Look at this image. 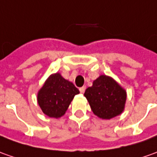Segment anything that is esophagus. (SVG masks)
I'll return each mask as SVG.
<instances>
[{"instance_id":"obj_1","label":"esophagus","mask_w":157,"mask_h":157,"mask_svg":"<svg viewBox=\"0 0 157 157\" xmlns=\"http://www.w3.org/2000/svg\"><path fill=\"white\" fill-rule=\"evenodd\" d=\"M79 90H80V92L82 94V93L85 92V90H86V87H85V86H83V87H80V88H79Z\"/></svg>"}]
</instances>
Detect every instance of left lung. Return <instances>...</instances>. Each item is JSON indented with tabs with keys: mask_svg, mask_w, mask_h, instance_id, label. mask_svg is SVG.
Segmentation results:
<instances>
[{
	"mask_svg": "<svg viewBox=\"0 0 157 157\" xmlns=\"http://www.w3.org/2000/svg\"><path fill=\"white\" fill-rule=\"evenodd\" d=\"M93 113L103 119H110L123 112L126 92L113 78L101 75L84 93Z\"/></svg>",
	"mask_w": 157,
	"mask_h": 157,
	"instance_id": "left-lung-1",
	"label": "left lung"
}]
</instances>
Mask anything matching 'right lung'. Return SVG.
Listing matches in <instances>:
<instances>
[{
    "mask_svg": "<svg viewBox=\"0 0 157 157\" xmlns=\"http://www.w3.org/2000/svg\"><path fill=\"white\" fill-rule=\"evenodd\" d=\"M79 90L72 82L60 74L51 75L38 94V102L44 114L51 118H60L67 111Z\"/></svg>",
    "mask_w": 157,
    "mask_h": 157,
    "instance_id": "obj_1",
    "label": "right lung"
}]
</instances>
